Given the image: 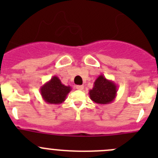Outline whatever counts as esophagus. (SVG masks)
I'll return each instance as SVG.
<instances>
[{"label": "esophagus", "mask_w": 158, "mask_h": 158, "mask_svg": "<svg viewBox=\"0 0 158 158\" xmlns=\"http://www.w3.org/2000/svg\"><path fill=\"white\" fill-rule=\"evenodd\" d=\"M76 89H78V90H83L84 86L83 85H77Z\"/></svg>", "instance_id": "esophagus-1"}]
</instances>
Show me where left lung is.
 Instances as JSON below:
<instances>
[{
	"mask_svg": "<svg viewBox=\"0 0 158 158\" xmlns=\"http://www.w3.org/2000/svg\"><path fill=\"white\" fill-rule=\"evenodd\" d=\"M117 85L103 74L95 81L93 89L89 90V97L97 104H108L115 100L117 95Z\"/></svg>",
	"mask_w": 158,
	"mask_h": 158,
	"instance_id": "1",
	"label": "left lung"
}]
</instances>
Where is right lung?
Listing matches in <instances>:
<instances>
[{
    "label": "right lung",
    "instance_id": "obj_1",
    "mask_svg": "<svg viewBox=\"0 0 158 158\" xmlns=\"http://www.w3.org/2000/svg\"><path fill=\"white\" fill-rule=\"evenodd\" d=\"M71 89L70 86L63 85L58 77L53 76L40 90L44 101L51 104H60L65 101Z\"/></svg>",
    "mask_w": 158,
    "mask_h": 158
}]
</instances>
